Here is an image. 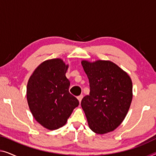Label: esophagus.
<instances>
[{
    "label": "esophagus",
    "instance_id": "esophagus-1",
    "mask_svg": "<svg viewBox=\"0 0 156 156\" xmlns=\"http://www.w3.org/2000/svg\"><path fill=\"white\" fill-rule=\"evenodd\" d=\"M83 94H81V95H80V96H78L77 98H78V101H79V102H81V100H82V99H83Z\"/></svg>",
    "mask_w": 156,
    "mask_h": 156
}]
</instances>
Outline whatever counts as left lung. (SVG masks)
Masks as SVG:
<instances>
[{
    "label": "left lung",
    "mask_w": 156,
    "mask_h": 156,
    "mask_svg": "<svg viewBox=\"0 0 156 156\" xmlns=\"http://www.w3.org/2000/svg\"><path fill=\"white\" fill-rule=\"evenodd\" d=\"M90 92L81 101L90 128L97 134L115 129L125 119L132 99V80L110 61L81 62Z\"/></svg>",
    "instance_id": "left-lung-1"
}]
</instances>
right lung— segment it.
I'll return each instance as SVG.
<instances>
[{
  "label": "right lung",
  "mask_w": 156,
  "mask_h": 156,
  "mask_svg": "<svg viewBox=\"0 0 156 156\" xmlns=\"http://www.w3.org/2000/svg\"><path fill=\"white\" fill-rule=\"evenodd\" d=\"M69 65L61 59L43 62L28 81L27 97L35 119L45 128L59 129L66 124L79 101L69 91L66 77Z\"/></svg>",
  "instance_id": "obj_1"
}]
</instances>
